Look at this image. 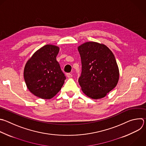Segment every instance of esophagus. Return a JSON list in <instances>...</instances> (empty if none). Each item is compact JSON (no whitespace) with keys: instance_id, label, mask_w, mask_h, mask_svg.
Returning a JSON list of instances; mask_svg holds the SVG:
<instances>
[{"instance_id":"34e87169","label":"esophagus","mask_w":146,"mask_h":146,"mask_svg":"<svg viewBox=\"0 0 146 146\" xmlns=\"http://www.w3.org/2000/svg\"><path fill=\"white\" fill-rule=\"evenodd\" d=\"M66 76L68 77V78H71L72 77V74L70 73H66Z\"/></svg>"}]
</instances>
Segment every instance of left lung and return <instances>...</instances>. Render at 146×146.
Returning <instances> with one entry per match:
<instances>
[{
    "label": "left lung",
    "instance_id": "8db88e82",
    "mask_svg": "<svg viewBox=\"0 0 146 146\" xmlns=\"http://www.w3.org/2000/svg\"><path fill=\"white\" fill-rule=\"evenodd\" d=\"M82 71L78 82L89 98H104L117 85L119 68L115 56L103 44L94 42L84 43L78 47Z\"/></svg>",
    "mask_w": 146,
    "mask_h": 146
}]
</instances>
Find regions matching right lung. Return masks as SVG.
<instances>
[{
    "label": "right lung",
    "instance_id": "right-lung-1",
    "mask_svg": "<svg viewBox=\"0 0 146 146\" xmlns=\"http://www.w3.org/2000/svg\"><path fill=\"white\" fill-rule=\"evenodd\" d=\"M58 47L46 44L37 50L26 63L24 78L29 90L43 99H50L60 90L66 77L56 57Z\"/></svg>",
    "mask_w": 146,
    "mask_h": 146
}]
</instances>
